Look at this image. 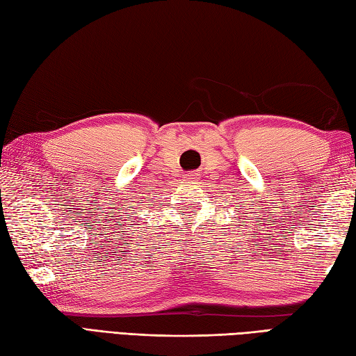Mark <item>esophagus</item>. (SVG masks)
I'll use <instances>...</instances> for the list:
<instances>
[{
  "mask_svg": "<svg viewBox=\"0 0 356 356\" xmlns=\"http://www.w3.org/2000/svg\"><path fill=\"white\" fill-rule=\"evenodd\" d=\"M186 179H188V180H194L195 176H194V174H186Z\"/></svg>",
  "mask_w": 356,
  "mask_h": 356,
  "instance_id": "1",
  "label": "esophagus"
}]
</instances>
